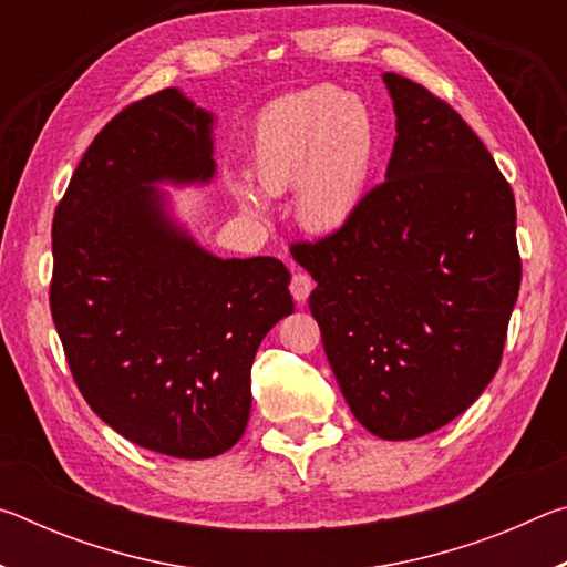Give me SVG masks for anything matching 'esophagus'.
Returning <instances> with one entry per match:
<instances>
[{
    "label": "esophagus",
    "mask_w": 567,
    "mask_h": 567,
    "mask_svg": "<svg viewBox=\"0 0 567 567\" xmlns=\"http://www.w3.org/2000/svg\"><path fill=\"white\" fill-rule=\"evenodd\" d=\"M312 287H315V282H312L310 275L295 272V275H292V282H290V292H292V297H295V302L302 305V302L307 300V297H310Z\"/></svg>",
    "instance_id": "34e87169"
}]
</instances>
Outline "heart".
I'll use <instances>...</instances> for the list:
<instances>
[{
    "label": "heart",
    "instance_id": "1",
    "mask_svg": "<svg viewBox=\"0 0 567 567\" xmlns=\"http://www.w3.org/2000/svg\"><path fill=\"white\" fill-rule=\"evenodd\" d=\"M378 152L380 132L368 104L324 84L287 94L260 114L249 165L267 195L295 187L297 225L312 235H332L360 215ZM259 190L245 177H229V192L247 215H267Z\"/></svg>",
    "mask_w": 567,
    "mask_h": 567
}]
</instances>
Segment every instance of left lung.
I'll use <instances>...</instances> for the list:
<instances>
[{
	"label": "left lung",
	"instance_id": "obj_1",
	"mask_svg": "<svg viewBox=\"0 0 567 567\" xmlns=\"http://www.w3.org/2000/svg\"><path fill=\"white\" fill-rule=\"evenodd\" d=\"M385 182L360 215L292 257L318 282L310 312L344 400L382 440L433 433L501 368L520 290L515 197L465 120L405 76Z\"/></svg>",
	"mask_w": 567,
	"mask_h": 567
}]
</instances>
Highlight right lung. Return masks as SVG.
<instances>
[{
    "instance_id": "1",
    "label": "right lung",
    "mask_w": 567,
    "mask_h": 567,
    "mask_svg": "<svg viewBox=\"0 0 567 567\" xmlns=\"http://www.w3.org/2000/svg\"><path fill=\"white\" fill-rule=\"evenodd\" d=\"M213 132L215 114L177 87L130 104L52 223L50 305L76 388L122 437L185 460L243 437L255 352L295 310L280 260L213 255L162 189L215 179Z\"/></svg>"
}]
</instances>
